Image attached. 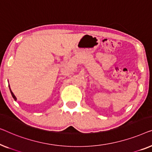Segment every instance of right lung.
<instances>
[{
    "label": "right lung",
    "mask_w": 152,
    "mask_h": 152,
    "mask_svg": "<svg viewBox=\"0 0 152 152\" xmlns=\"http://www.w3.org/2000/svg\"><path fill=\"white\" fill-rule=\"evenodd\" d=\"M9 87H10V92H11V94H12V96L13 98H14V99L15 100V101H16L17 98H16V96H15V95L14 94V93H13V92H12V91L11 90V88H10V85H9Z\"/></svg>",
    "instance_id": "1"
}]
</instances>
